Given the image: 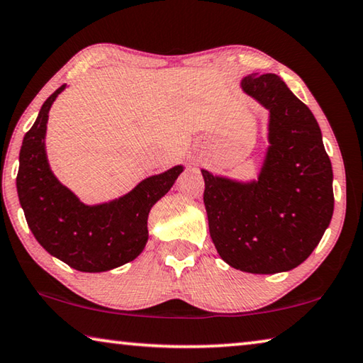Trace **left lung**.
<instances>
[{
	"mask_svg": "<svg viewBox=\"0 0 363 363\" xmlns=\"http://www.w3.org/2000/svg\"><path fill=\"white\" fill-rule=\"evenodd\" d=\"M240 89L268 111V147L255 179L202 169L210 235L229 267L289 272L307 260L331 223V161L312 111L279 76L250 74Z\"/></svg>",
	"mask_w": 363,
	"mask_h": 363,
	"instance_id": "8db88e82",
	"label": "left lung"
}]
</instances>
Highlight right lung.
I'll return each instance as SVG.
<instances>
[{
  "label": "right lung",
  "instance_id": "right-lung-1",
  "mask_svg": "<svg viewBox=\"0 0 363 363\" xmlns=\"http://www.w3.org/2000/svg\"><path fill=\"white\" fill-rule=\"evenodd\" d=\"M66 84L43 103L35 123L22 140L17 195L38 244L84 273H101L135 260L148 240V213L168 194L182 164L140 181L109 202L87 205L62 186L50 168L45 137L48 113Z\"/></svg>",
  "mask_w": 363,
  "mask_h": 363
}]
</instances>
